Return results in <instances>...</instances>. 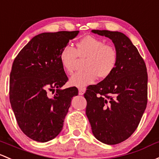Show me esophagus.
<instances>
[{
    "label": "esophagus",
    "instance_id": "34e87169",
    "mask_svg": "<svg viewBox=\"0 0 159 159\" xmlns=\"http://www.w3.org/2000/svg\"><path fill=\"white\" fill-rule=\"evenodd\" d=\"M85 92V88H80L79 89H78V93H79V95H83Z\"/></svg>",
    "mask_w": 159,
    "mask_h": 159
}]
</instances>
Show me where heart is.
I'll return each instance as SVG.
<instances>
[{
    "mask_svg": "<svg viewBox=\"0 0 159 159\" xmlns=\"http://www.w3.org/2000/svg\"><path fill=\"white\" fill-rule=\"evenodd\" d=\"M78 58L86 59L84 71L72 75L70 83L82 88L92 84L97 78L103 80L110 76L117 66L118 52L115 47L107 45L103 40L88 36L76 43V49L66 46L60 52V62L66 73L71 75L74 72Z\"/></svg>",
    "mask_w": 159,
    "mask_h": 159,
    "instance_id": "b5f03b06",
    "label": "heart"
}]
</instances>
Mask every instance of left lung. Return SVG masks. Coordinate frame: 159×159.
Returning <instances> with one entry per match:
<instances>
[{
    "mask_svg": "<svg viewBox=\"0 0 159 159\" xmlns=\"http://www.w3.org/2000/svg\"><path fill=\"white\" fill-rule=\"evenodd\" d=\"M92 33L112 40L118 62L110 76L87 88L86 115L95 138L105 144L116 145L134 133L146 108V66L136 46L123 33L98 30Z\"/></svg>",
    "mask_w": 159,
    "mask_h": 159,
    "instance_id": "left-lung-1",
    "label": "left lung"
}]
</instances>
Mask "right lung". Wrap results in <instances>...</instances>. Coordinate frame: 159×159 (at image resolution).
I'll list each match as a JSON object with an SVG mask.
<instances>
[{
	"instance_id": "obj_1",
	"label": "right lung",
	"mask_w": 159,
	"mask_h": 159,
	"mask_svg": "<svg viewBox=\"0 0 159 159\" xmlns=\"http://www.w3.org/2000/svg\"><path fill=\"white\" fill-rule=\"evenodd\" d=\"M78 33H40L13 61L10 102L19 127L34 141L46 143L59 134L71 98L78 94L75 87L61 89L68 78L59 60L61 50Z\"/></svg>"
}]
</instances>
